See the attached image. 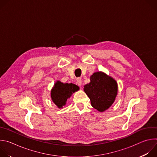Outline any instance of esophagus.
<instances>
[{"label": "esophagus", "instance_id": "obj_1", "mask_svg": "<svg viewBox=\"0 0 157 157\" xmlns=\"http://www.w3.org/2000/svg\"><path fill=\"white\" fill-rule=\"evenodd\" d=\"M76 84H77L78 86H81L82 85V81H81V78H77Z\"/></svg>", "mask_w": 157, "mask_h": 157}]
</instances>
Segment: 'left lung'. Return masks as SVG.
<instances>
[{
	"label": "left lung",
	"mask_w": 157,
	"mask_h": 157,
	"mask_svg": "<svg viewBox=\"0 0 157 157\" xmlns=\"http://www.w3.org/2000/svg\"><path fill=\"white\" fill-rule=\"evenodd\" d=\"M90 82L84 85V91L91 100V105L99 112H104L113 104L117 94V83L103 72L94 73Z\"/></svg>",
	"instance_id": "left-lung-1"
}]
</instances>
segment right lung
<instances>
[{"label": "right lung", "instance_id": "obj_1", "mask_svg": "<svg viewBox=\"0 0 157 157\" xmlns=\"http://www.w3.org/2000/svg\"><path fill=\"white\" fill-rule=\"evenodd\" d=\"M79 87L72 83H63L57 81L51 91V98L53 102L58 108H63L73 93L79 90Z\"/></svg>", "mask_w": 157, "mask_h": 157}]
</instances>
